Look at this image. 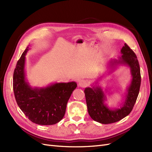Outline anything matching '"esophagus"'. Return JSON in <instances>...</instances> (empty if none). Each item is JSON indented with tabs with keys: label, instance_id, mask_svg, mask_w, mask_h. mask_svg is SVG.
Instances as JSON below:
<instances>
[{
	"label": "esophagus",
	"instance_id": "1",
	"mask_svg": "<svg viewBox=\"0 0 152 152\" xmlns=\"http://www.w3.org/2000/svg\"><path fill=\"white\" fill-rule=\"evenodd\" d=\"M78 84H79V86L81 87H85L87 86V82L86 80H80L78 82Z\"/></svg>",
	"mask_w": 152,
	"mask_h": 152
}]
</instances>
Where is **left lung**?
<instances>
[{
  "label": "left lung",
  "mask_w": 152,
  "mask_h": 152,
  "mask_svg": "<svg viewBox=\"0 0 152 152\" xmlns=\"http://www.w3.org/2000/svg\"><path fill=\"white\" fill-rule=\"evenodd\" d=\"M121 53V56L117 59H110L108 63V69L110 73L117 70L119 66H126L130 68L132 79L129 85L127 87L125 99L122 103L119 104L120 107L110 108L105 103L107 99V96L102 87L98 84V81L103 75L100 76L91 87H86L84 90L89 115L93 120L101 124L114 123L127 116L132 111L139 94L141 73L136 55L126 44H124Z\"/></svg>",
  "instance_id": "left-lung-1"
}]
</instances>
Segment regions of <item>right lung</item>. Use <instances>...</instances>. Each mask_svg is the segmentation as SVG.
Masks as SVG:
<instances>
[{
	"instance_id": "add662e5",
	"label": "right lung",
	"mask_w": 152,
	"mask_h": 152,
	"mask_svg": "<svg viewBox=\"0 0 152 152\" xmlns=\"http://www.w3.org/2000/svg\"><path fill=\"white\" fill-rule=\"evenodd\" d=\"M27 47L18 61L13 74V90L18 107L32 122L53 125L65 114L68 101L77 87L75 82H55L48 86L33 87L25 73Z\"/></svg>"
}]
</instances>
